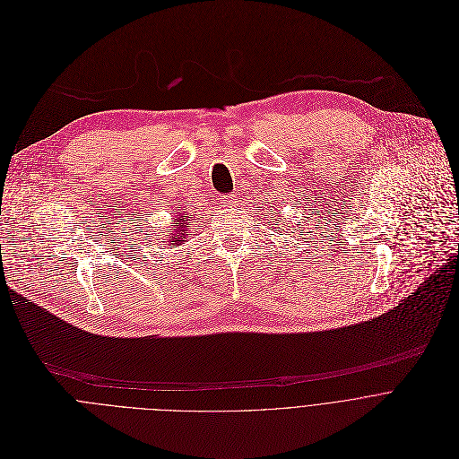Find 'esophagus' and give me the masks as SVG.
I'll list each match as a JSON object with an SVG mask.
<instances>
[{
    "mask_svg": "<svg viewBox=\"0 0 459 459\" xmlns=\"http://www.w3.org/2000/svg\"><path fill=\"white\" fill-rule=\"evenodd\" d=\"M226 204H228V208H235V206L238 204L237 194H235V195H228V197H226Z\"/></svg>",
    "mask_w": 459,
    "mask_h": 459,
    "instance_id": "34e87169",
    "label": "esophagus"
}]
</instances>
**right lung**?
<instances>
[{"mask_svg":"<svg viewBox=\"0 0 459 459\" xmlns=\"http://www.w3.org/2000/svg\"><path fill=\"white\" fill-rule=\"evenodd\" d=\"M192 217H185V213H178L177 217H175V221H173V224L177 226V231L175 233H171V237H169V244H173V247L175 246H180L182 242H185V238H186V231H188V221H190Z\"/></svg>","mask_w":459,"mask_h":459,"instance_id":"1","label":"right lung"}]
</instances>
